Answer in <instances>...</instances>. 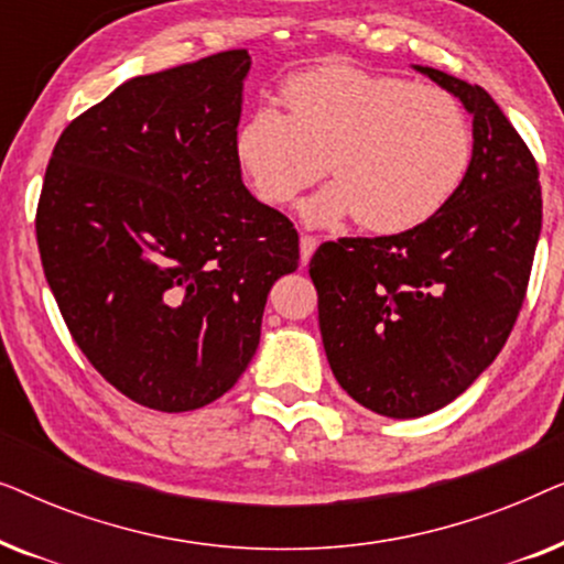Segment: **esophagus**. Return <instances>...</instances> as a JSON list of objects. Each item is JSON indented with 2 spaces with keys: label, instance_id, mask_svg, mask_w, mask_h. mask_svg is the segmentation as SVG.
I'll return each instance as SVG.
<instances>
[{
  "label": "esophagus",
  "instance_id": "34e87169",
  "mask_svg": "<svg viewBox=\"0 0 564 564\" xmlns=\"http://www.w3.org/2000/svg\"><path fill=\"white\" fill-rule=\"evenodd\" d=\"M315 246H318V238H315V236H311V234L300 236V259H303V264L313 257Z\"/></svg>",
  "mask_w": 564,
  "mask_h": 564
}]
</instances>
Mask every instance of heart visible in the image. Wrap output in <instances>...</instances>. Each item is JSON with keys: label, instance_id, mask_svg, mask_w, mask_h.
Segmentation results:
<instances>
[{"label": "heart", "instance_id": "obj_1", "mask_svg": "<svg viewBox=\"0 0 564 564\" xmlns=\"http://www.w3.org/2000/svg\"><path fill=\"white\" fill-rule=\"evenodd\" d=\"M284 112L259 107L236 130V164L253 195L284 207L336 174L307 199L311 226L357 218L380 236L426 226L459 195L473 164V126L459 99L349 64L292 74Z\"/></svg>", "mask_w": 564, "mask_h": 564}]
</instances>
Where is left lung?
Returning a JSON list of instances; mask_svg holds the SVG:
<instances>
[{
  "label": "left lung",
  "mask_w": 564,
  "mask_h": 564,
  "mask_svg": "<svg viewBox=\"0 0 564 564\" xmlns=\"http://www.w3.org/2000/svg\"><path fill=\"white\" fill-rule=\"evenodd\" d=\"M473 115V164L426 226L338 238L311 259L318 323L338 384L369 411L419 419L492 365L527 297L542 230L536 159L477 84L415 66Z\"/></svg>",
  "instance_id": "8db88e82"
}]
</instances>
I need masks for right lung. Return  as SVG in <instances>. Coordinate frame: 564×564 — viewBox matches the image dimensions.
<instances>
[{"mask_svg":"<svg viewBox=\"0 0 564 564\" xmlns=\"http://www.w3.org/2000/svg\"><path fill=\"white\" fill-rule=\"evenodd\" d=\"M251 68L223 51L120 84L61 133L37 199L43 272L91 367L138 405L203 408L259 346L297 230L241 182Z\"/></svg>","mask_w":564,"mask_h":564,"instance_id":"1","label":"right lung"}]
</instances>
